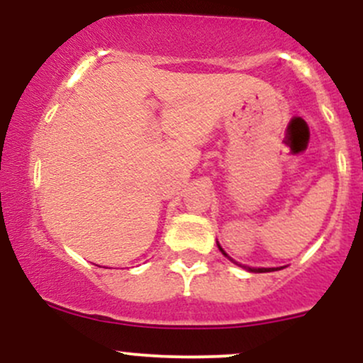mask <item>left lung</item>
Returning a JSON list of instances; mask_svg holds the SVG:
<instances>
[{
  "label": "left lung",
  "instance_id": "1",
  "mask_svg": "<svg viewBox=\"0 0 363 363\" xmlns=\"http://www.w3.org/2000/svg\"><path fill=\"white\" fill-rule=\"evenodd\" d=\"M220 247V245H218ZM220 251L223 252V249L220 247ZM225 254V252H223ZM225 256H227V254H225ZM245 268H247V266H245ZM249 272H257V273H268V272H277V269H281V268H247Z\"/></svg>",
  "mask_w": 363,
  "mask_h": 363
}]
</instances>
